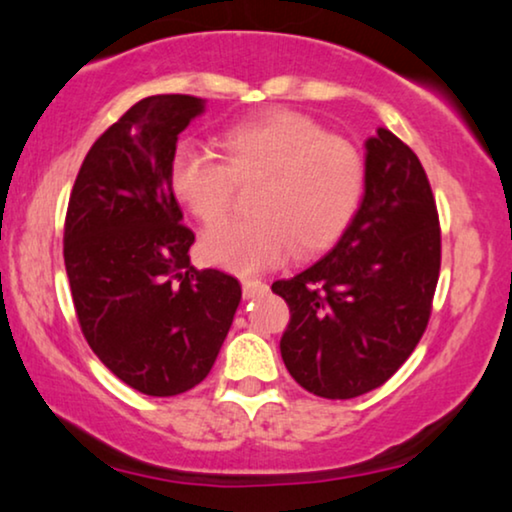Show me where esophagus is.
Returning a JSON list of instances; mask_svg holds the SVG:
<instances>
[{
    "mask_svg": "<svg viewBox=\"0 0 512 512\" xmlns=\"http://www.w3.org/2000/svg\"><path fill=\"white\" fill-rule=\"evenodd\" d=\"M243 295L245 297H255V295H264L267 292V283L257 281V278H243Z\"/></svg>",
    "mask_w": 512,
    "mask_h": 512,
    "instance_id": "1",
    "label": "esophagus"
}]
</instances>
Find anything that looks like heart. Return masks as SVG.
<instances>
[{
    "mask_svg": "<svg viewBox=\"0 0 512 512\" xmlns=\"http://www.w3.org/2000/svg\"><path fill=\"white\" fill-rule=\"evenodd\" d=\"M222 161L177 147L168 163L175 199L203 224L220 222L238 187H252L248 220L224 222L201 238L203 260L234 274L281 264L290 250L313 255L351 222L365 189V159L349 138L325 133L309 114L269 109L229 126Z\"/></svg>",
    "mask_w": 512,
    "mask_h": 512,
    "instance_id": "1",
    "label": "heart"
}]
</instances>
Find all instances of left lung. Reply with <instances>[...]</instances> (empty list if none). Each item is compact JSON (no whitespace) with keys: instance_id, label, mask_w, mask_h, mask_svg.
Returning a JSON list of instances; mask_svg holds the SVG:
<instances>
[{"instance_id":"1","label":"left lung","mask_w":512,"mask_h":512,"mask_svg":"<svg viewBox=\"0 0 512 512\" xmlns=\"http://www.w3.org/2000/svg\"><path fill=\"white\" fill-rule=\"evenodd\" d=\"M365 147V196L335 248L271 285L290 306L285 367L330 400L398 372L426 332L440 276L438 208L419 156L386 128Z\"/></svg>"}]
</instances>
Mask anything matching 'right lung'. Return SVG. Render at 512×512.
<instances>
[{"instance_id": "1", "label": "right lung", "mask_w": 512, "mask_h": 512, "mask_svg": "<svg viewBox=\"0 0 512 512\" xmlns=\"http://www.w3.org/2000/svg\"><path fill=\"white\" fill-rule=\"evenodd\" d=\"M203 112L194 95H149L88 149L65 215L63 255L81 332L135 391L168 398L208 377L241 285L194 269V231L168 185L177 135Z\"/></svg>"}]
</instances>
